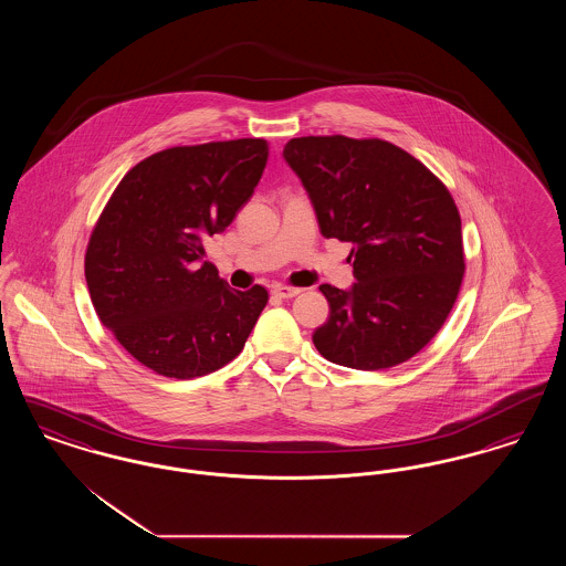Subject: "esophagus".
I'll return each instance as SVG.
<instances>
[{"mask_svg":"<svg viewBox=\"0 0 566 566\" xmlns=\"http://www.w3.org/2000/svg\"><path fill=\"white\" fill-rule=\"evenodd\" d=\"M271 293L275 296H280V298H293V296L301 293V289H296V286H286V284H275Z\"/></svg>","mask_w":566,"mask_h":566,"instance_id":"obj_1","label":"esophagus"}]
</instances>
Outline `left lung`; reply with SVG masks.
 <instances>
[{"label": "left lung", "instance_id": "8db88e82", "mask_svg": "<svg viewBox=\"0 0 566 566\" xmlns=\"http://www.w3.org/2000/svg\"><path fill=\"white\" fill-rule=\"evenodd\" d=\"M284 159L307 190L324 238L350 242L354 286L323 284L326 360L377 371L422 350L450 316L464 275L448 187L403 148L346 135L293 137Z\"/></svg>", "mask_w": 566, "mask_h": 566}]
</instances>
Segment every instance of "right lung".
Wrapping results in <instances>:
<instances>
[{"instance_id": "1", "label": "right lung", "mask_w": 566, "mask_h": 566, "mask_svg": "<svg viewBox=\"0 0 566 566\" xmlns=\"http://www.w3.org/2000/svg\"><path fill=\"white\" fill-rule=\"evenodd\" d=\"M268 142L242 137L174 146L132 167L97 218L84 254L102 324L155 374L190 379L231 363L268 305L233 291L203 261L259 185Z\"/></svg>"}]
</instances>
